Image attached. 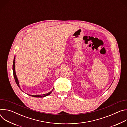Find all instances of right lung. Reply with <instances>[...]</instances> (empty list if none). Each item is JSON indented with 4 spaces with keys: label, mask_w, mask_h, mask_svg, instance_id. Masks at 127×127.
I'll list each match as a JSON object with an SVG mask.
<instances>
[{
    "label": "right lung",
    "mask_w": 127,
    "mask_h": 127,
    "mask_svg": "<svg viewBox=\"0 0 127 127\" xmlns=\"http://www.w3.org/2000/svg\"><path fill=\"white\" fill-rule=\"evenodd\" d=\"M15 56H14V59H13V65H12V70H13V76H14V79H15V82L16 83V84L17 85V86H19V87L21 89L20 86V84H19V80H18V79L17 78V76H16V73H15ZM54 89V88H53ZM53 89L51 90V92L47 93V94H43V95H29L30 96H32V97H44L45 96H47L48 95H49L51 94V93L52 92ZM22 90V89H21Z\"/></svg>",
    "instance_id": "obj_1"
}]
</instances>
